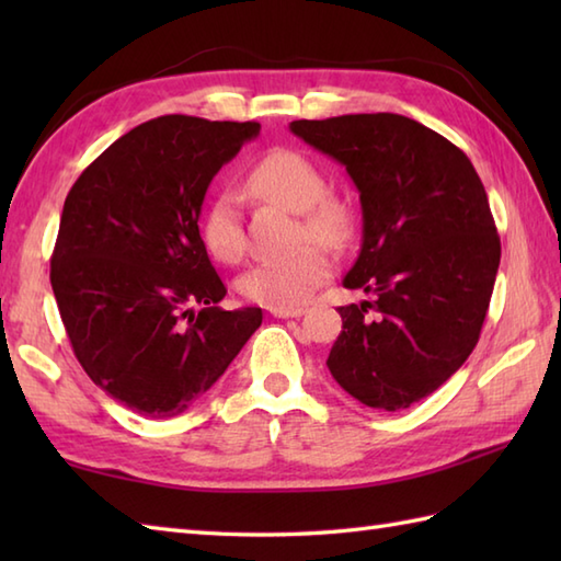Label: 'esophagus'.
Wrapping results in <instances>:
<instances>
[{
    "label": "esophagus",
    "instance_id": "esophagus-1",
    "mask_svg": "<svg viewBox=\"0 0 561 561\" xmlns=\"http://www.w3.org/2000/svg\"><path fill=\"white\" fill-rule=\"evenodd\" d=\"M270 313L274 318H299L304 313L301 306H270Z\"/></svg>",
    "mask_w": 561,
    "mask_h": 561
}]
</instances>
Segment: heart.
<instances>
[{
	"mask_svg": "<svg viewBox=\"0 0 561 561\" xmlns=\"http://www.w3.org/2000/svg\"><path fill=\"white\" fill-rule=\"evenodd\" d=\"M248 187L274 205L299 214V241L342 248L352 236V214L340 199L328 197L323 171L294 149L265 153L248 173ZM202 241L221 262H236L243 255L245 238L241 209L233 193H219L202 217ZM330 274V260L323 248L301 245L291 255L260 260L238 279V291L248 301L265 306L301 304Z\"/></svg>",
	"mask_w": 561,
	"mask_h": 561,
	"instance_id": "1",
	"label": "heart"
}]
</instances>
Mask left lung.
Segmentation results:
<instances>
[{
  "label": "left lung",
  "mask_w": 561,
  "mask_h": 561,
  "mask_svg": "<svg viewBox=\"0 0 561 561\" xmlns=\"http://www.w3.org/2000/svg\"><path fill=\"white\" fill-rule=\"evenodd\" d=\"M347 169L362 202V253L344 287L332 378L376 410H404L458 371L480 340L502 243L478 171L422 123L396 113L289 125Z\"/></svg>",
  "instance_id": "left-lung-1"
}]
</instances>
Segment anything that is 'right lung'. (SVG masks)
<instances>
[{
	"instance_id": "add662e5",
	"label": "right lung",
	"mask_w": 561,
	"mask_h": 561,
	"mask_svg": "<svg viewBox=\"0 0 561 561\" xmlns=\"http://www.w3.org/2000/svg\"><path fill=\"white\" fill-rule=\"evenodd\" d=\"M257 135L260 123L157 117L65 199L50 260L59 316L83 371L137 414L185 412L262 323L260 308H219L226 287L199 236L211 178Z\"/></svg>"
}]
</instances>
